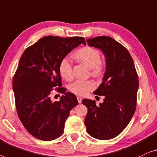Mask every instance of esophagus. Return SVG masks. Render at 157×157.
Masks as SVG:
<instances>
[{"mask_svg":"<svg viewBox=\"0 0 157 157\" xmlns=\"http://www.w3.org/2000/svg\"><path fill=\"white\" fill-rule=\"evenodd\" d=\"M77 99H78V101L79 103H81L82 102V99L80 97H77Z\"/></svg>","mask_w":157,"mask_h":157,"instance_id":"obj_1","label":"esophagus"}]
</instances>
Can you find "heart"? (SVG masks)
<instances>
[{"instance_id":"heart-1","label":"heart","mask_w":157,"mask_h":157,"mask_svg":"<svg viewBox=\"0 0 157 157\" xmlns=\"http://www.w3.org/2000/svg\"><path fill=\"white\" fill-rule=\"evenodd\" d=\"M74 57L91 70L92 74L94 76H100L104 70V63L100 59V53L95 48L85 47L75 52ZM59 72L62 78L66 80H71L73 78L72 67L67 58H63L59 64ZM95 87V83L92 80L78 79L70 86V90L78 96H84L90 90Z\"/></svg>"}]
</instances>
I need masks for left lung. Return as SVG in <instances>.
I'll use <instances>...</instances> for the list:
<instances>
[{
	"label": "left lung",
	"instance_id": "1",
	"mask_svg": "<svg viewBox=\"0 0 157 157\" xmlns=\"http://www.w3.org/2000/svg\"><path fill=\"white\" fill-rule=\"evenodd\" d=\"M88 45L101 50L106 57L102 82L94 92L105 96L97 106L94 100L82 101L87 108L85 124L87 133L98 140L114 138L125 129L136 109L139 79L134 61L123 45L112 37L87 39Z\"/></svg>",
	"mask_w": 157,
	"mask_h": 157
}]
</instances>
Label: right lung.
I'll list each match as a JSON object with an SVG mask.
<instances>
[{
    "instance_id": "right-lung-1",
    "label": "right lung",
    "mask_w": 157,
    "mask_h": 157,
    "mask_svg": "<svg viewBox=\"0 0 157 157\" xmlns=\"http://www.w3.org/2000/svg\"><path fill=\"white\" fill-rule=\"evenodd\" d=\"M82 43L86 44L82 37L45 36L20 59L13 81L15 107L24 127L38 140L51 141L62 135L70 110L78 105L74 94L60 87L59 64ZM54 87L63 94L59 102L50 99Z\"/></svg>"
}]
</instances>
